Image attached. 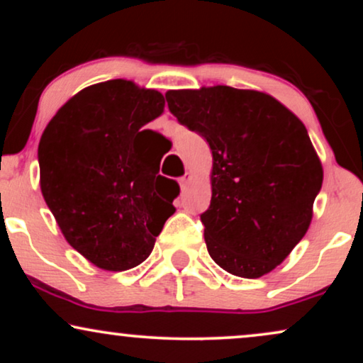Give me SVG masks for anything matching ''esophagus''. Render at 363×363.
<instances>
[{
	"instance_id": "34e87169",
	"label": "esophagus",
	"mask_w": 363,
	"mask_h": 363,
	"mask_svg": "<svg viewBox=\"0 0 363 363\" xmlns=\"http://www.w3.org/2000/svg\"><path fill=\"white\" fill-rule=\"evenodd\" d=\"M191 182V175L190 173H185V175H183L180 180H178V183H180V186H182V190H185V188L188 186V183Z\"/></svg>"
}]
</instances>
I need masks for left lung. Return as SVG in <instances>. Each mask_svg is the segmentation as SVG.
<instances>
[{"label": "left lung", "mask_w": 363, "mask_h": 363, "mask_svg": "<svg viewBox=\"0 0 363 363\" xmlns=\"http://www.w3.org/2000/svg\"><path fill=\"white\" fill-rule=\"evenodd\" d=\"M165 97L211 148V203L200 216L211 259L246 279L267 274L309 230L324 178L304 123L259 91L215 86Z\"/></svg>", "instance_id": "8db88e82"}]
</instances>
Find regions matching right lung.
Wrapping results in <instances>:
<instances>
[{
  "label": "right lung",
  "instance_id": "obj_1",
  "mask_svg": "<svg viewBox=\"0 0 363 363\" xmlns=\"http://www.w3.org/2000/svg\"><path fill=\"white\" fill-rule=\"evenodd\" d=\"M163 107L155 89L113 79L69 99L43 132L44 201L69 245L101 269L127 271L145 261L175 213L180 186L158 175L160 162L137 143Z\"/></svg>",
  "mask_w": 363,
  "mask_h": 363
}]
</instances>
